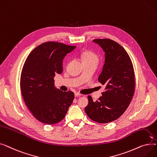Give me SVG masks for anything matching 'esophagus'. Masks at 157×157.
<instances>
[{"mask_svg": "<svg viewBox=\"0 0 157 157\" xmlns=\"http://www.w3.org/2000/svg\"><path fill=\"white\" fill-rule=\"evenodd\" d=\"M74 95H75L76 97H80V96H81L82 94H79V93H78V92H76L75 94H74Z\"/></svg>", "mask_w": 157, "mask_h": 157, "instance_id": "obj_1", "label": "esophagus"}]
</instances>
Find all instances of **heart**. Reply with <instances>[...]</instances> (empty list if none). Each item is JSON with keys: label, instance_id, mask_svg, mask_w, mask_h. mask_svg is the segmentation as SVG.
I'll return each mask as SVG.
<instances>
[{"label": "heart", "instance_id": "1", "mask_svg": "<svg viewBox=\"0 0 157 157\" xmlns=\"http://www.w3.org/2000/svg\"><path fill=\"white\" fill-rule=\"evenodd\" d=\"M81 59L83 63H98V55L92 51H85L81 53Z\"/></svg>", "mask_w": 157, "mask_h": 157}]
</instances>
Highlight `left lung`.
<instances>
[{
  "mask_svg": "<svg viewBox=\"0 0 157 157\" xmlns=\"http://www.w3.org/2000/svg\"><path fill=\"white\" fill-rule=\"evenodd\" d=\"M94 42L105 52V63L98 78L105 88L95 102L88 96L85 111L92 120L107 123L117 120L128 108L135 92V74L128 54L118 43L109 39H96Z\"/></svg>",
  "mask_w": 157,
  "mask_h": 157,
  "instance_id": "obj_1",
  "label": "left lung"
}]
</instances>
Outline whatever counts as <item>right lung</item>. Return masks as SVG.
I'll return each mask as SVG.
<instances>
[{
    "label": "right lung",
    "instance_id": "1",
    "mask_svg": "<svg viewBox=\"0 0 157 157\" xmlns=\"http://www.w3.org/2000/svg\"><path fill=\"white\" fill-rule=\"evenodd\" d=\"M76 47L46 42L33 49L24 63L21 92L27 108L40 122L53 125L61 121L73 102L74 94L56 89L53 78L62 72L63 58Z\"/></svg>",
    "mask_w": 157,
    "mask_h": 157
}]
</instances>
